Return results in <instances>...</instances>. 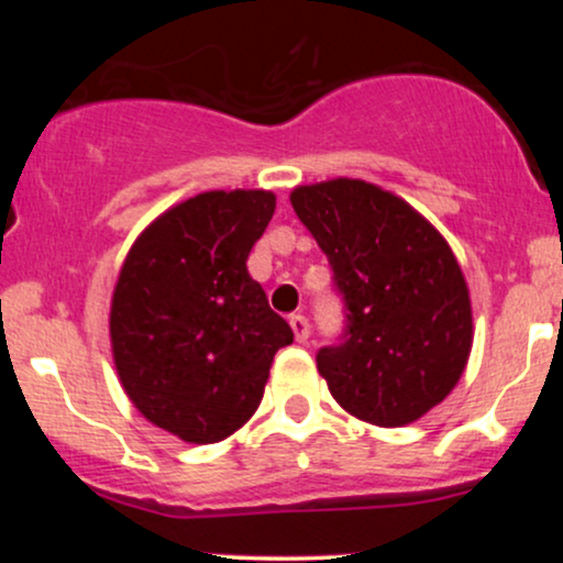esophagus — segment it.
Instances as JSON below:
<instances>
[{
	"mask_svg": "<svg viewBox=\"0 0 563 563\" xmlns=\"http://www.w3.org/2000/svg\"><path fill=\"white\" fill-rule=\"evenodd\" d=\"M290 328H294V335L299 344H303V341L309 339V322L303 314H290Z\"/></svg>",
	"mask_w": 563,
	"mask_h": 563,
	"instance_id": "esophagus-1",
	"label": "esophagus"
}]
</instances>
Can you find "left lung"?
<instances>
[{"instance_id": "1", "label": "left lung", "mask_w": 563, "mask_h": 563, "mask_svg": "<svg viewBox=\"0 0 563 563\" xmlns=\"http://www.w3.org/2000/svg\"><path fill=\"white\" fill-rule=\"evenodd\" d=\"M344 294L346 333L318 371L349 416L397 429L455 389L474 344L461 264L434 224L384 187L335 177L290 190Z\"/></svg>"}]
</instances>
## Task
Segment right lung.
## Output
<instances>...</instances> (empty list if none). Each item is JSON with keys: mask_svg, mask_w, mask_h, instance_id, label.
<instances>
[{"mask_svg": "<svg viewBox=\"0 0 563 563\" xmlns=\"http://www.w3.org/2000/svg\"><path fill=\"white\" fill-rule=\"evenodd\" d=\"M275 214L269 190H209L140 232L111 299L113 365L129 402L190 444L235 434L294 331L249 275Z\"/></svg>", "mask_w": 563, "mask_h": 563, "instance_id": "right-lung-1", "label": "right lung"}]
</instances>
